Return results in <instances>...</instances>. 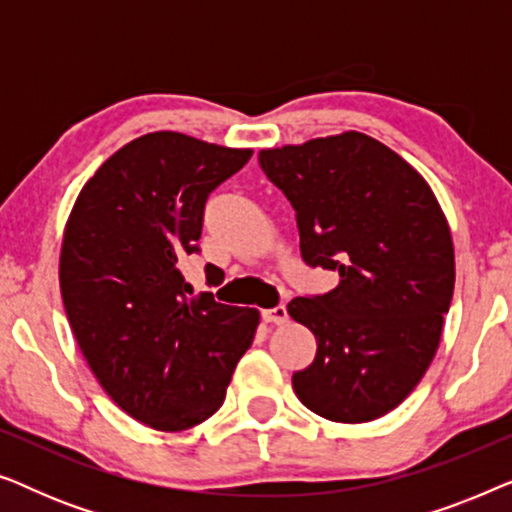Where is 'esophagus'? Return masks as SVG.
<instances>
[{
  "label": "esophagus",
  "mask_w": 512,
  "mask_h": 512,
  "mask_svg": "<svg viewBox=\"0 0 512 512\" xmlns=\"http://www.w3.org/2000/svg\"><path fill=\"white\" fill-rule=\"evenodd\" d=\"M263 319L268 321V324L282 326L289 321V312H286L284 305H277V307H272V310H263Z\"/></svg>",
  "instance_id": "34e87169"
}]
</instances>
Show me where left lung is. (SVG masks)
<instances>
[{
    "instance_id": "obj_1",
    "label": "left lung",
    "mask_w": 512,
    "mask_h": 512,
    "mask_svg": "<svg viewBox=\"0 0 512 512\" xmlns=\"http://www.w3.org/2000/svg\"><path fill=\"white\" fill-rule=\"evenodd\" d=\"M258 163L296 209L303 261L340 275L324 296L289 303L317 338L293 391L331 422H373L436 356L454 291L443 209L415 167L363 132L263 149Z\"/></svg>"
}]
</instances>
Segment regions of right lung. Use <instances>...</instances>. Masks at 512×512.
<instances>
[{
  "mask_svg": "<svg viewBox=\"0 0 512 512\" xmlns=\"http://www.w3.org/2000/svg\"><path fill=\"white\" fill-rule=\"evenodd\" d=\"M251 149L149 132L81 188L60 251L74 338L118 408L158 431H184L223 405L254 342L258 310L191 298L179 261L198 251L205 202ZM214 272V265H207Z\"/></svg>",
  "mask_w": 512,
  "mask_h": 512,
  "instance_id": "obj_1",
  "label": "right lung"
}]
</instances>
